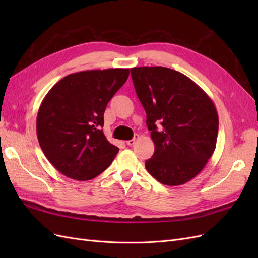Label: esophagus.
Here are the masks:
<instances>
[{"mask_svg":"<svg viewBox=\"0 0 258 258\" xmlns=\"http://www.w3.org/2000/svg\"><path fill=\"white\" fill-rule=\"evenodd\" d=\"M138 139H139V135H136L134 139H132V140H129V141H127L126 143H127V145L131 146V145H134V144L136 143V141H137V140H138Z\"/></svg>","mask_w":258,"mask_h":258,"instance_id":"34e87169","label":"esophagus"}]
</instances>
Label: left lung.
<instances>
[{
    "label": "left lung",
    "instance_id": "left-lung-1",
    "mask_svg": "<svg viewBox=\"0 0 258 258\" xmlns=\"http://www.w3.org/2000/svg\"><path fill=\"white\" fill-rule=\"evenodd\" d=\"M155 152L145 168L161 184L189 182L215 151L218 115L213 101L189 77L165 67L131 69Z\"/></svg>",
    "mask_w": 258,
    "mask_h": 258
}]
</instances>
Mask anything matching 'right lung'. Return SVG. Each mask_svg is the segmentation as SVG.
Instances as JSON below:
<instances>
[{
  "label": "right lung",
  "instance_id": "add662e5",
  "mask_svg": "<svg viewBox=\"0 0 258 258\" xmlns=\"http://www.w3.org/2000/svg\"><path fill=\"white\" fill-rule=\"evenodd\" d=\"M129 69L82 71L60 80L42 101L36 134L43 153L66 176L87 181L111 165L119 148L104 136L105 107Z\"/></svg>",
  "mask_w": 258,
  "mask_h": 258
}]
</instances>
